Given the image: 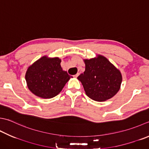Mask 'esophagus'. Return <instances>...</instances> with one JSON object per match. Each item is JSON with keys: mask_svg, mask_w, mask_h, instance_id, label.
<instances>
[{"mask_svg": "<svg viewBox=\"0 0 149 149\" xmlns=\"http://www.w3.org/2000/svg\"><path fill=\"white\" fill-rule=\"evenodd\" d=\"M80 73H81L80 72H77V74L76 75H74V76H75V77H77L79 76V74H80Z\"/></svg>", "mask_w": 149, "mask_h": 149, "instance_id": "obj_1", "label": "esophagus"}]
</instances>
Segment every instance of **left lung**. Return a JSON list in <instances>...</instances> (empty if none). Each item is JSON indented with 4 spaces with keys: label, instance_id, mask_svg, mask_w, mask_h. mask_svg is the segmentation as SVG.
Returning <instances> with one entry per match:
<instances>
[{
    "label": "left lung",
    "instance_id": "left-lung-1",
    "mask_svg": "<svg viewBox=\"0 0 149 149\" xmlns=\"http://www.w3.org/2000/svg\"><path fill=\"white\" fill-rule=\"evenodd\" d=\"M85 71L77 77L86 95L96 101L112 98L120 89L122 75L120 71L103 55L84 59Z\"/></svg>",
    "mask_w": 149,
    "mask_h": 149
}]
</instances>
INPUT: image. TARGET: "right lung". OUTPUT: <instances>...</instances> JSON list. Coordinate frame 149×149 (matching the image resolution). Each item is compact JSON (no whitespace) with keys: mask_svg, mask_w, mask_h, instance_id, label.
<instances>
[{"mask_svg":"<svg viewBox=\"0 0 149 149\" xmlns=\"http://www.w3.org/2000/svg\"><path fill=\"white\" fill-rule=\"evenodd\" d=\"M59 57L43 56L28 67L25 79L29 90L44 99L58 95L71 76L61 66Z\"/></svg>","mask_w":149,"mask_h":149,"instance_id":"1","label":"right lung"}]
</instances>
